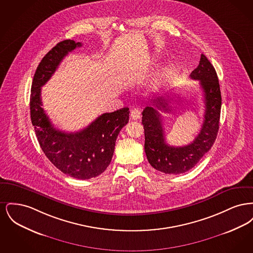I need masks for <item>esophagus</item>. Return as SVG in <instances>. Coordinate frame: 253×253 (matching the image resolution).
Returning <instances> with one entry per match:
<instances>
[{
  "mask_svg": "<svg viewBox=\"0 0 253 253\" xmlns=\"http://www.w3.org/2000/svg\"><path fill=\"white\" fill-rule=\"evenodd\" d=\"M141 117V112L138 108L131 109V118L133 121H137L139 120Z\"/></svg>",
  "mask_w": 253,
  "mask_h": 253,
  "instance_id": "34e87169",
  "label": "esophagus"
}]
</instances>
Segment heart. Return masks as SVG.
Here are the masks:
<instances>
[{
    "mask_svg": "<svg viewBox=\"0 0 253 253\" xmlns=\"http://www.w3.org/2000/svg\"><path fill=\"white\" fill-rule=\"evenodd\" d=\"M167 75H168V70L167 69H163L161 73H160V78L162 79V80H165L166 79V77H167Z\"/></svg>",
    "mask_w": 253,
    "mask_h": 253,
    "instance_id": "heart-1",
    "label": "heart"
}]
</instances>
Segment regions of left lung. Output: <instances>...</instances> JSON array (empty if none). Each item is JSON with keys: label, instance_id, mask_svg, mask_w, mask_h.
<instances>
[{"label": "left lung", "instance_id": "8db88e82", "mask_svg": "<svg viewBox=\"0 0 253 253\" xmlns=\"http://www.w3.org/2000/svg\"><path fill=\"white\" fill-rule=\"evenodd\" d=\"M191 79L200 81L205 102L202 128L192 143L174 147L167 144L165 140L162 120L157 109L163 112L170 111L169 97H157L153 103L155 107L147 106L142 112L147 159L152 167L164 173L178 174L193 168L216 139L222 104L220 85L214 67L203 54L199 65L191 74Z\"/></svg>", "mask_w": 253, "mask_h": 253}]
</instances>
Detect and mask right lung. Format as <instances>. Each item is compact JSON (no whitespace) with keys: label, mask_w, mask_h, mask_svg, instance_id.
I'll return each mask as SVG.
<instances>
[{"label":"right lung","mask_w":253,"mask_h":253,"mask_svg":"<svg viewBox=\"0 0 253 253\" xmlns=\"http://www.w3.org/2000/svg\"><path fill=\"white\" fill-rule=\"evenodd\" d=\"M82 42L65 40L42 58L33 78L30 96V115L42 152L63 173L78 179H90L108 167L121 129L129 121V108L105 113L77 132L56 129L42 107L41 91L57 70L63 58Z\"/></svg>","instance_id":"obj_1"}]
</instances>
